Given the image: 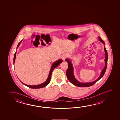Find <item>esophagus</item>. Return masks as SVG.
Listing matches in <instances>:
<instances>
[{
  "mask_svg": "<svg viewBox=\"0 0 120 120\" xmlns=\"http://www.w3.org/2000/svg\"><path fill=\"white\" fill-rule=\"evenodd\" d=\"M68 56V55L67 53H64L61 56V59L63 60V61H64L66 58Z\"/></svg>",
  "mask_w": 120,
  "mask_h": 120,
  "instance_id": "1",
  "label": "esophagus"
}]
</instances>
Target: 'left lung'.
<instances>
[{
    "instance_id": "obj_1",
    "label": "left lung",
    "mask_w": 120,
    "mask_h": 120,
    "mask_svg": "<svg viewBox=\"0 0 120 120\" xmlns=\"http://www.w3.org/2000/svg\"><path fill=\"white\" fill-rule=\"evenodd\" d=\"M99 38V40L104 45V51L105 53V66L104 67V68L102 69V71L101 72V74L100 76L98 77L96 80L92 82H89L83 83L79 82L76 79L75 77V75L74 74V68L73 67L72 64L71 63L70 59H66L65 60L67 61V63L68 64V68L67 69L66 71V75L68 79H69V82L71 83L72 84L75 85L76 86H79V87H88L92 86L94 85L95 83L97 82L99 79H100L104 75L105 72L106 71L107 67V64H108V52L106 50L105 47V43L104 41L102 40L100 37H98Z\"/></svg>"
}]
</instances>
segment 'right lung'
<instances>
[{
    "label": "right lung",
    "instance_id": "add662e5",
    "mask_svg": "<svg viewBox=\"0 0 120 120\" xmlns=\"http://www.w3.org/2000/svg\"><path fill=\"white\" fill-rule=\"evenodd\" d=\"M22 41H20V42L18 43V46L17 47V49H18V47L19 46V45H20V43H21L22 42ZM16 51L15 52V53L14 54V59H13V64H15V58H16ZM63 60L62 59H59L57 61H56L55 62H54L51 66V69L49 71V76L48 77L47 79H46V80L45 81V82H44L42 83L41 84H40L38 85H26L25 84H24L21 81H20L23 84V85H26V86L29 87V88L32 89H38V88H43V87H45V86H47L49 84L50 82V80H51V74H52V72L53 70V69H55V68H56V67H58L59 65L61 64Z\"/></svg>",
    "mask_w": 120,
    "mask_h": 120
}]
</instances>
